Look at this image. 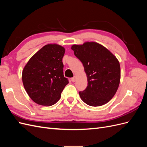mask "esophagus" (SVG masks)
Segmentation results:
<instances>
[{"mask_svg":"<svg viewBox=\"0 0 147 147\" xmlns=\"http://www.w3.org/2000/svg\"><path fill=\"white\" fill-rule=\"evenodd\" d=\"M76 81V77H74L73 78H72V82H75Z\"/></svg>","mask_w":147,"mask_h":147,"instance_id":"esophagus-1","label":"esophagus"}]
</instances>
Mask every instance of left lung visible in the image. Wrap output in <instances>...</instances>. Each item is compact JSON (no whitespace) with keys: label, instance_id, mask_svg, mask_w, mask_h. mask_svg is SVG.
<instances>
[{"label":"left lung","instance_id":"left-lung-1","mask_svg":"<svg viewBox=\"0 0 147 147\" xmlns=\"http://www.w3.org/2000/svg\"><path fill=\"white\" fill-rule=\"evenodd\" d=\"M71 49L81 61L85 72L88 84L80 91L82 100L92 107L103 105L116 94L121 78L118 59L108 49L94 42L83 45H73Z\"/></svg>","mask_w":147,"mask_h":147}]
</instances>
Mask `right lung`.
I'll return each mask as SVG.
<instances>
[{
	"label": "right lung",
	"mask_w": 147,
	"mask_h": 147,
	"mask_svg": "<svg viewBox=\"0 0 147 147\" xmlns=\"http://www.w3.org/2000/svg\"><path fill=\"white\" fill-rule=\"evenodd\" d=\"M65 48L48 44L34 54L26 64L22 80L26 91L35 103L51 106L58 101L69 83L63 74Z\"/></svg>",
	"instance_id": "add662e5"
}]
</instances>
